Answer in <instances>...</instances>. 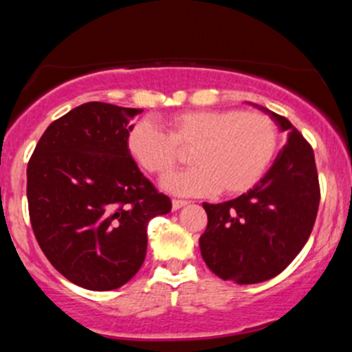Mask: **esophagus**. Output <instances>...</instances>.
I'll list each match as a JSON object with an SVG mask.
<instances>
[{
    "instance_id": "obj_1",
    "label": "esophagus",
    "mask_w": 352,
    "mask_h": 352,
    "mask_svg": "<svg viewBox=\"0 0 352 352\" xmlns=\"http://www.w3.org/2000/svg\"><path fill=\"white\" fill-rule=\"evenodd\" d=\"M188 204H190V201L186 200H173V210H179V208L186 207Z\"/></svg>"
}]
</instances>
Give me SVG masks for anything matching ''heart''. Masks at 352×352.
Here are the masks:
<instances>
[{
    "label": "heart",
    "mask_w": 352,
    "mask_h": 352,
    "mask_svg": "<svg viewBox=\"0 0 352 352\" xmlns=\"http://www.w3.org/2000/svg\"><path fill=\"white\" fill-rule=\"evenodd\" d=\"M169 133L142 120L128 133V152L144 169L168 176L193 151L197 168L164 179V188L183 197L221 190L239 195L265 175L277 151V126L267 114L239 109L184 111L169 118Z\"/></svg>",
    "instance_id": "1"
}]
</instances>
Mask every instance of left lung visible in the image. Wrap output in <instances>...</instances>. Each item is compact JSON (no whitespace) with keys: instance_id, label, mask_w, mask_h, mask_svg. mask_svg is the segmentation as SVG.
<instances>
[{"instance_id":"8db88e82","label":"left lung","mask_w":352,"mask_h":352,"mask_svg":"<svg viewBox=\"0 0 352 352\" xmlns=\"http://www.w3.org/2000/svg\"><path fill=\"white\" fill-rule=\"evenodd\" d=\"M287 144L250 191L222 204H204L208 224L200 236L201 258L224 280L256 284L283 272L311 234L320 204L315 154L289 120L260 107Z\"/></svg>"}]
</instances>
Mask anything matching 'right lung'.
<instances>
[{
	"label": "right lung",
	"instance_id": "right-lung-1",
	"mask_svg": "<svg viewBox=\"0 0 352 352\" xmlns=\"http://www.w3.org/2000/svg\"><path fill=\"white\" fill-rule=\"evenodd\" d=\"M133 107L87 102L53 121L27 166L37 243L69 283L111 291L140 270L147 224L171 212L128 152Z\"/></svg>",
	"mask_w": 352,
	"mask_h": 352
}]
</instances>
